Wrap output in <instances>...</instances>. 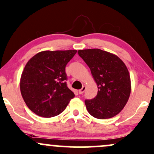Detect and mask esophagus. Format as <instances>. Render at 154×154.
Wrapping results in <instances>:
<instances>
[{"label":"esophagus","mask_w":154,"mask_h":154,"mask_svg":"<svg viewBox=\"0 0 154 154\" xmlns=\"http://www.w3.org/2000/svg\"><path fill=\"white\" fill-rule=\"evenodd\" d=\"M85 90H86V87H85V85H83L82 88H81L80 90H79V91H78L79 94H82V93H84Z\"/></svg>","instance_id":"obj_1"}]
</instances>
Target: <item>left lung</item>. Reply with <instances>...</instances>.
<instances>
[{"mask_svg": "<svg viewBox=\"0 0 154 154\" xmlns=\"http://www.w3.org/2000/svg\"><path fill=\"white\" fill-rule=\"evenodd\" d=\"M78 54L91 69L98 89L94 98L85 100L88 111L100 119L116 116L126 105L131 91L125 63L116 55L98 48L79 50Z\"/></svg>", "mask_w": 154, "mask_h": 154, "instance_id": "1", "label": "left lung"}]
</instances>
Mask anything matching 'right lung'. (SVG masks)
Wrapping results in <instances>:
<instances>
[{"mask_svg": "<svg viewBox=\"0 0 154 154\" xmlns=\"http://www.w3.org/2000/svg\"><path fill=\"white\" fill-rule=\"evenodd\" d=\"M76 50L45 51L26 63L20 79L22 98L30 110L43 117L64 111L75 94L67 87L66 64Z\"/></svg>", "mask_w": 154, "mask_h": 154, "instance_id": "1", "label": "right lung"}]
</instances>
